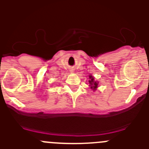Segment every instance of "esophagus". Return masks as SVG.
Instances as JSON below:
<instances>
[{
	"label": "esophagus",
	"instance_id": "esophagus-1",
	"mask_svg": "<svg viewBox=\"0 0 149 149\" xmlns=\"http://www.w3.org/2000/svg\"><path fill=\"white\" fill-rule=\"evenodd\" d=\"M70 71L71 72V73L74 72V68H70Z\"/></svg>",
	"mask_w": 149,
	"mask_h": 149
}]
</instances>
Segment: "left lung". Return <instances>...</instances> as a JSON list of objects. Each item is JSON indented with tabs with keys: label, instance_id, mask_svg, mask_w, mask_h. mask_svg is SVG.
I'll use <instances>...</instances> for the list:
<instances>
[{
	"label": "left lung",
	"instance_id": "1",
	"mask_svg": "<svg viewBox=\"0 0 149 149\" xmlns=\"http://www.w3.org/2000/svg\"><path fill=\"white\" fill-rule=\"evenodd\" d=\"M88 84H89V86L91 89L93 90V91H96L97 88H98L99 82L97 81L94 80V77L91 75L88 76Z\"/></svg>",
	"mask_w": 149,
	"mask_h": 149
}]
</instances>
